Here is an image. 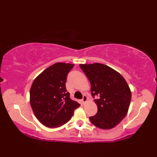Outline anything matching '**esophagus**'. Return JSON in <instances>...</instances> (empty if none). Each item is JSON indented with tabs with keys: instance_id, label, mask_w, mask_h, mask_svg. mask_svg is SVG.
Masks as SVG:
<instances>
[{
	"instance_id": "obj_1",
	"label": "esophagus",
	"mask_w": 157,
	"mask_h": 157,
	"mask_svg": "<svg viewBox=\"0 0 157 157\" xmlns=\"http://www.w3.org/2000/svg\"><path fill=\"white\" fill-rule=\"evenodd\" d=\"M87 101H88V96L86 95H84V96H83V98H82L83 104H85V103H86Z\"/></svg>"
}]
</instances>
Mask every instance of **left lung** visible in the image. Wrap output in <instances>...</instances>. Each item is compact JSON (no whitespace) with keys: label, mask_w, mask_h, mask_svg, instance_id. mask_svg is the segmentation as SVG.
I'll return each instance as SVG.
<instances>
[{"label":"left lung","mask_w":157,"mask_h":157,"mask_svg":"<svg viewBox=\"0 0 157 157\" xmlns=\"http://www.w3.org/2000/svg\"><path fill=\"white\" fill-rule=\"evenodd\" d=\"M91 84V92L98 112L90 120L103 129L115 128L128 113L132 93L128 83L119 73L101 63L80 64Z\"/></svg>","instance_id":"left-lung-1"}]
</instances>
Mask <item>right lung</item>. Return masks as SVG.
Segmentation results:
<instances>
[{"instance_id": "1", "label": "right lung", "mask_w": 157, "mask_h": 157, "mask_svg": "<svg viewBox=\"0 0 157 157\" xmlns=\"http://www.w3.org/2000/svg\"><path fill=\"white\" fill-rule=\"evenodd\" d=\"M74 65L56 63L43 71L32 83L29 101L39 121L48 128H59L67 123L79 106L67 91V76Z\"/></svg>"}]
</instances>
